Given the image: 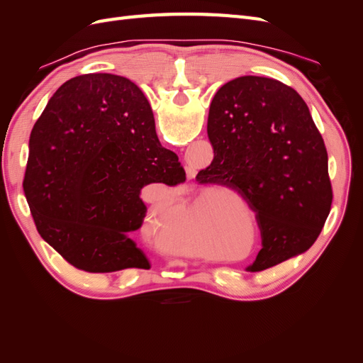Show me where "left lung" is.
<instances>
[{
    "mask_svg": "<svg viewBox=\"0 0 363 363\" xmlns=\"http://www.w3.org/2000/svg\"><path fill=\"white\" fill-rule=\"evenodd\" d=\"M207 136L213 160L195 180L236 191L256 213L262 250L248 271L309 250L333 194L324 140L303 98L277 80L239 77L213 96Z\"/></svg>",
    "mask_w": 363,
    "mask_h": 363,
    "instance_id": "1",
    "label": "left lung"
}]
</instances>
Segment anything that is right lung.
I'll return each instance as SVG.
<instances>
[{"mask_svg":"<svg viewBox=\"0 0 363 363\" xmlns=\"http://www.w3.org/2000/svg\"><path fill=\"white\" fill-rule=\"evenodd\" d=\"M184 180L144 92L125 77L84 74L54 92L33 127L23 188L42 239L75 268L106 274L150 268L131 239L147 215L140 189Z\"/></svg>","mask_w":363,"mask_h":363,"instance_id":"right-lung-1","label":"right lung"}]
</instances>
